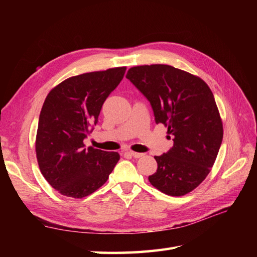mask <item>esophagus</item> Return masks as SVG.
Here are the masks:
<instances>
[{
	"label": "esophagus",
	"mask_w": 257,
	"mask_h": 257,
	"mask_svg": "<svg viewBox=\"0 0 257 257\" xmlns=\"http://www.w3.org/2000/svg\"><path fill=\"white\" fill-rule=\"evenodd\" d=\"M127 154L134 158H141L144 156V154H139V152H135V151H127Z\"/></svg>",
	"instance_id": "obj_1"
}]
</instances>
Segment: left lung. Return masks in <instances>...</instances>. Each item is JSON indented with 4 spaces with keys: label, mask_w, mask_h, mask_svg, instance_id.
Returning <instances> with one entry per match:
<instances>
[{
    "label": "left lung",
    "mask_w": 257,
    "mask_h": 257,
    "mask_svg": "<svg viewBox=\"0 0 257 257\" xmlns=\"http://www.w3.org/2000/svg\"><path fill=\"white\" fill-rule=\"evenodd\" d=\"M150 101L156 123L168 127L173 147L156 156L149 181L162 193L181 196L203 181L215 162L223 124L210 87L198 76L169 65L132 67L125 75Z\"/></svg>",
    "instance_id": "obj_1"
}]
</instances>
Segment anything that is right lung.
Returning a JSON list of instances; mask_svg holds the SVG:
<instances>
[{
	"mask_svg": "<svg viewBox=\"0 0 257 257\" xmlns=\"http://www.w3.org/2000/svg\"><path fill=\"white\" fill-rule=\"evenodd\" d=\"M124 72L125 67H116L73 76L48 92L38 119L35 150L42 174L61 194L81 199L94 193L120 159L118 152L86 148L84 139Z\"/></svg>",
	"mask_w": 257,
	"mask_h": 257,
	"instance_id": "right-lung-1",
	"label": "right lung"
}]
</instances>
